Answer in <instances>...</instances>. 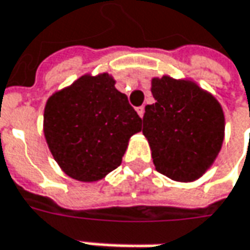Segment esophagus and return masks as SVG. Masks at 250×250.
Returning a JSON list of instances; mask_svg holds the SVG:
<instances>
[{"mask_svg":"<svg viewBox=\"0 0 250 250\" xmlns=\"http://www.w3.org/2000/svg\"><path fill=\"white\" fill-rule=\"evenodd\" d=\"M137 113H138V116L144 117V113H145V108L144 106H140V108H137Z\"/></svg>","mask_w":250,"mask_h":250,"instance_id":"esophagus-1","label":"esophagus"}]
</instances>
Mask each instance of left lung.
Segmentation results:
<instances>
[{
	"mask_svg": "<svg viewBox=\"0 0 250 250\" xmlns=\"http://www.w3.org/2000/svg\"><path fill=\"white\" fill-rule=\"evenodd\" d=\"M155 104L145 106L142 134L156 170L174 181L202 177L224 141V112L210 92L188 79L153 77Z\"/></svg>",
	"mask_w": 250,
	"mask_h": 250,
	"instance_id": "1",
	"label": "left lung"
}]
</instances>
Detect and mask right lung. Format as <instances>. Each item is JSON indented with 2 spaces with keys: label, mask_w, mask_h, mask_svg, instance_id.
I'll list each match as a JSON object with an SVG mask.
<instances>
[{
  "label": "right lung",
  "mask_w": 250,
  "mask_h": 250,
  "mask_svg": "<svg viewBox=\"0 0 250 250\" xmlns=\"http://www.w3.org/2000/svg\"><path fill=\"white\" fill-rule=\"evenodd\" d=\"M108 73H87L54 92L44 109V135L66 176L99 181L120 166L141 117Z\"/></svg>",
  "instance_id": "add662e5"
}]
</instances>
